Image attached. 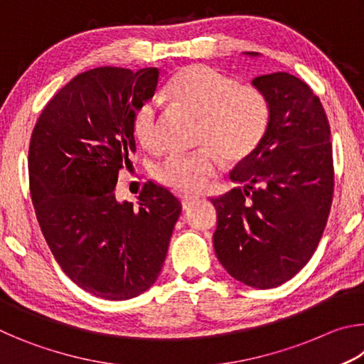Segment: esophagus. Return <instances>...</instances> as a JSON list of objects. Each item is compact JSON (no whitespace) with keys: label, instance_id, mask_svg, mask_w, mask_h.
I'll return each instance as SVG.
<instances>
[{"label":"esophagus","instance_id":"obj_1","mask_svg":"<svg viewBox=\"0 0 364 364\" xmlns=\"http://www.w3.org/2000/svg\"><path fill=\"white\" fill-rule=\"evenodd\" d=\"M199 200V197H196V196H183L181 197V204H183V208L184 210H188V208L193 205V204H196V202Z\"/></svg>","mask_w":364,"mask_h":364}]
</instances>
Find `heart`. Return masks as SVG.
I'll use <instances>...</instances> for the list:
<instances>
[{
  "mask_svg": "<svg viewBox=\"0 0 364 364\" xmlns=\"http://www.w3.org/2000/svg\"><path fill=\"white\" fill-rule=\"evenodd\" d=\"M168 100L200 117L199 143L207 147L196 152H173L159 165L156 175L167 186L181 193H199L218 173V157L237 162L254 152L267 132L269 106L264 95L252 85L207 65H188L167 85ZM133 133L141 146L159 144L157 106L147 101L136 109Z\"/></svg>",
  "mask_w": 364,
  "mask_h": 364,
  "instance_id": "1",
  "label": "heart"
}]
</instances>
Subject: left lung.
Returning <instances> with one entry per match:
<instances>
[{"instance_id": "obj_1", "label": "left lung", "mask_w": 364, "mask_h": 364, "mask_svg": "<svg viewBox=\"0 0 364 364\" xmlns=\"http://www.w3.org/2000/svg\"><path fill=\"white\" fill-rule=\"evenodd\" d=\"M252 85L268 101V127L231 171L241 186L212 199L213 247L234 279L271 289L297 274L316 250L332 204L334 165L328 117L310 86L287 72Z\"/></svg>"}]
</instances>
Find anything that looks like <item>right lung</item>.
<instances>
[{
  "instance_id": "1",
  "label": "right lung",
  "mask_w": 364,
  "mask_h": 364,
  "mask_svg": "<svg viewBox=\"0 0 364 364\" xmlns=\"http://www.w3.org/2000/svg\"><path fill=\"white\" fill-rule=\"evenodd\" d=\"M157 83L156 67L80 73L46 104L30 139V194L43 236L64 273L106 300L133 299L156 282L181 213V202L152 181L138 207L114 193L136 151L134 112Z\"/></svg>"
}]
</instances>
